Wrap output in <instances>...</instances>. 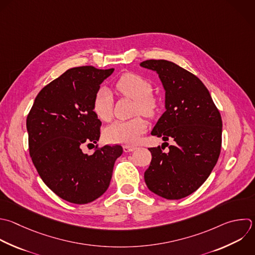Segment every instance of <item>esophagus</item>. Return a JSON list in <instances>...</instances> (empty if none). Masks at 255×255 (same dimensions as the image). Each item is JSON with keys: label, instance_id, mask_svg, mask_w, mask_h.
Here are the masks:
<instances>
[{"label": "esophagus", "instance_id": "obj_1", "mask_svg": "<svg viewBox=\"0 0 255 255\" xmlns=\"http://www.w3.org/2000/svg\"><path fill=\"white\" fill-rule=\"evenodd\" d=\"M135 149H136V147L133 146V145H124V151L125 152H130V151H133Z\"/></svg>", "mask_w": 255, "mask_h": 255}]
</instances>
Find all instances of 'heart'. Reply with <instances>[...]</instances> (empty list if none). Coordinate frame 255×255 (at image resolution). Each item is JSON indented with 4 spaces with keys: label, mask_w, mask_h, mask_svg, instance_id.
<instances>
[{
    "label": "heart",
    "mask_w": 255,
    "mask_h": 255,
    "mask_svg": "<svg viewBox=\"0 0 255 255\" xmlns=\"http://www.w3.org/2000/svg\"><path fill=\"white\" fill-rule=\"evenodd\" d=\"M118 91L135 101V114L150 117L156 111V101L151 96L152 87L148 81L133 74H124L117 82ZM93 111L102 121H109L113 115V98L107 89H101L95 95ZM147 124L141 117L128 121H117L107 127L104 131L105 139L110 143L126 145L135 144L139 137L146 131Z\"/></svg>",
    "instance_id": "b5f03b06"
}]
</instances>
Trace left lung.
Returning <instances> with one entry per match:
<instances>
[{"label":"left lung","mask_w":255,"mask_h":255,"mask_svg":"<svg viewBox=\"0 0 255 255\" xmlns=\"http://www.w3.org/2000/svg\"><path fill=\"white\" fill-rule=\"evenodd\" d=\"M140 67L154 71L165 91V112L151 134L174 141L166 152L162 145L148 148L151 161L144 181L153 193L180 199L201 186L217 162L221 117L208 90L193 74L165 60H147Z\"/></svg>","instance_id":"1"}]
</instances>
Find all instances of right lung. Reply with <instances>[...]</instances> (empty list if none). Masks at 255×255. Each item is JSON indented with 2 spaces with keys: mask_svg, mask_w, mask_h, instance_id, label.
Listing matches in <instances>:
<instances>
[{
  "mask_svg": "<svg viewBox=\"0 0 255 255\" xmlns=\"http://www.w3.org/2000/svg\"><path fill=\"white\" fill-rule=\"evenodd\" d=\"M115 69L73 68L38 94L27 118L29 149L46 185L76 204L92 202L109 188L121 145H105L93 154L84 144L97 143L101 121L93 111L95 95Z\"/></svg>",
  "mask_w": 255,
  "mask_h": 255,
  "instance_id": "add662e5",
  "label": "right lung"
}]
</instances>
